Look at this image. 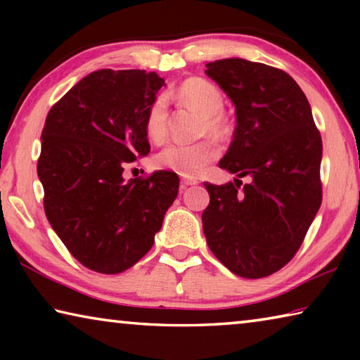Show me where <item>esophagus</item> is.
Masks as SVG:
<instances>
[{"instance_id":"obj_1","label":"esophagus","mask_w":360,"mask_h":360,"mask_svg":"<svg viewBox=\"0 0 360 360\" xmlns=\"http://www.w3.org/2000/svg\"><path fill=\"white\" fill-rule=\"evenodd\" d=\"M198 181L193 178H184L182 179V187H188V186H197Z\"/></svg>"}]
</instances>
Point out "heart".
I'll list each match as a JSON object with an SVG mask.
<instances>
[{
	"instance_id": "1",
	"label": "heart",
	"mask_w": 360,
	"mask_h": 360,
	"mask_svg": "<svg viewBox=\"0 0 360 360\" xmlns=\"http://www.w3.org/2000/svg\"><path fill=\"white\" fill-rule=\"evenodd\" d=\"M174 100L181 105L191 106L206 117L205 133L214 136H225L229 133V124L222 115L224 96L214 84L202 77L186 79L173 92ZM144 129L152 141L160 143L168 135V108L167 101L158 96L150 103L146 111ZM219 157L217 146L212 141L197 144L172 143L163 148L157 155V163L163 168L172 169L186 178H193L203 172L208 163Z\"/></svg>"
}]
</instances>
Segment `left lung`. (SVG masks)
<instances>
[{
    "mask_svg": "<svg viewBox=\"0 0 360 360\" xmlns=\"http://www.w3.org/2000/svg\"><path fill=\"white\" fill-rule=\"evenodd\" d=\"M235 106L236 129L219 167L253 181L238 191L205 182L203 231L212 254L241 278L271 275L294 257L321 206L322 141L311 106L288 72L245 58L206 63Z\"/></svg>",
    "mask_w": 360,
    "mask_h": 360,
    "instance_id": "obj_1",
    "label": "left lung"
}]
</instances>
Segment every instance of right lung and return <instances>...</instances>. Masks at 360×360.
<instances>
[{"label": "right lung", "mask_w": 360, "mask_h": 360, "mask_svg": "<svg viewBox=\"0 0 360 360\" xmlns=\"http://www.w3.org/2000/svg\"><path fill=\"white\" fill-rule=\"evenodd\" d=\"M165 81L144 70H98L52 106L41 135L38 178L46 216L90 270L115 275L148 254L178 197L176 173L124 178L149 154L146 111Z\"/></svg>", "instance_id": "obj_1"}]
</instances>
